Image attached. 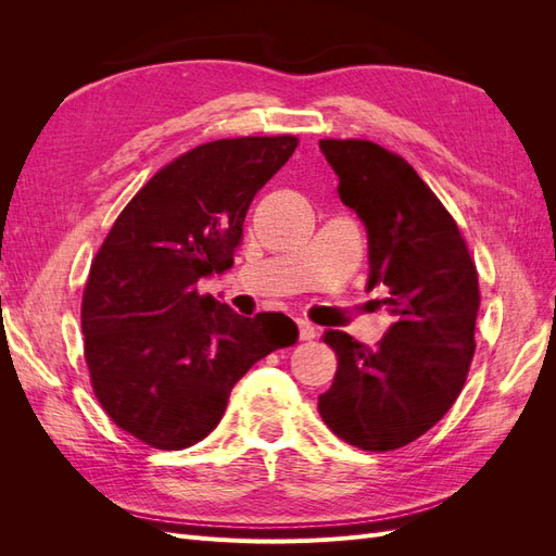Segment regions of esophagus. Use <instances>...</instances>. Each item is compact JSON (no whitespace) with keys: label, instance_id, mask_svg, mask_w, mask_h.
<instances>
[{"label":"esophagus","instance_id":"obj_1","mask_svg":"<svg viewBox=\"0 0 556 556\" xmlns=\"http://www.w3.org/2000/svg\"><path fill=\"white\" fill-rule=\"evenodd\" d=\"M296 325H299V339L301 341H313L317 336L315 327L308 323V319H296Z\"/></svg>","mask_w":556,"mask_h":556}]
</instances>
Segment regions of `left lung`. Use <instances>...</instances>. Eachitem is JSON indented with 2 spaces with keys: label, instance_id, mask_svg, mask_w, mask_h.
Instances as JSON below:
<instances>
[{
  "label": "left lung",
  "instance_id": "obj_1",
  "mask_svg": "<svg viewBox=\"0 0 556 556\" xmlns=\"http://www.w3.org/2000/svg\"><path fill=\"white\" fill-rule=\"evenodd\" d=\"M343 204L368 233V290L394 317L376 348L345 331L323 341L339 357L317 410L341 441L390 452L417 441L457 401L476 352V262L450 211L401 155L366 139H323Z\"/></svg>",
  "mask_w": 556,
  "mask_h": 556
}]
</instances>
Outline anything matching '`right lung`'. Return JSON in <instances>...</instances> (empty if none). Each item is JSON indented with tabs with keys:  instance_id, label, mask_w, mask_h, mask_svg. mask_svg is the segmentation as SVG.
<instances>
[{
	"instance_id": "add662e5",
	"label": "right lung",
	"mask_w": 556,
	"mask_h": 556,
	"mask_svg": "<svg viewBox=\"0 0 556 556\" xmlns=\"http://www.w3.org/2000/svg\"><path fill=\"white\" fill-rule=\"evenodd\" d=\"M299 146L292 134L201 143L150 178L97 250L80 301L99 406L134 439L185 450L220 422L231 387L299 329L237 315L199 280L227 271L252 199Z\"/></svg>"
}]
</instances>
